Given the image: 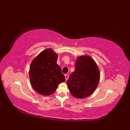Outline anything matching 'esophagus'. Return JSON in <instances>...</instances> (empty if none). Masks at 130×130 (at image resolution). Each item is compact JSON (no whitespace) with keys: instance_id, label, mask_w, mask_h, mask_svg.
<instances>
[{"instance_id":"obj_1","label":"esophagus","mask_w":130,"mask_h":130,"mask_svg":"<svg viewBox=\"0 0 130 130\" xmlns=\"http://www.w3.org/2000/svg\"><path fill=\"white\" fill-rule=\"evenodd\" d=\"M65 77L66 81L68 80V78H69V75H68V74H65Z\"/></svg>"}]
</instances>
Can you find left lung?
<instances>
[{
    "label": "left lung",
    "mask_w": 130,
    "mask_h": 130,
    "mask_svg": "<svg viewBox=\"0 0 130 130\" xmlns=\"http://www.w3.org/2000/svg\"><path fill=\"white\" fill-rule=\"evenodd\" d=\"M100 72L93 59L89 56L78 57L75 70L70 74L67 85L72 95L83 99L93 93L99 82Z\"/></svg>",
    "instance_id": "8db88e82"
}]
</instances>
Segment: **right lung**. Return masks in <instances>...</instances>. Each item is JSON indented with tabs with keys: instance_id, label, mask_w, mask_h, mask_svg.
I'll list each match as a JSON object with an SVG mask.
<instances>
[{
	"instance_id": "add662e5",
	"label": "right lung",
	"mask_w": 130,
	"mask_h": 130,
	"mask_svg": "<svg viewBox=\"0 0 130 130\" xmlns=\"http://www.w3.org/2000/svg\"><path fill=\"white\" fill-rule=\"evenodd\" d=\"M58 54L52 49L41 52L31 63L30 83L33 89L44 96L52 94L58 85L65 81L60 66L57 63Z\"/></svg>"
}]
</instances>
